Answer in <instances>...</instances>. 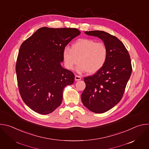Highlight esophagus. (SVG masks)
I'll return each instance as SVG.
<instances>
[{"instance_id":"34e87169","label":"esophagus","mask_w":149,"mask_h":149,"mask_svg":"<svg viewBox=\"0 0 149 149\" xmlns=\"http://www.w3.org/2000/svg\"><path fill=\"white\" fill-rule=\"evenodd\" d=\"M81 79V77L79 75H75V81H79Z\"/></svg>"}]
</instances>
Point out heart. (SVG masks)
Segmentation results:
<instances>
[{
	"label": "heart",
	"mask_w": 149,
	"mask_h": 149,
	"mask_svg": "<svg viewBox=\"0 0 149 149\" xmlns=\"http://www.w3.org/2000/svg\"><path fill=\"white\" fill-rule=\"evenodd\" d=\"M62 58L68 70H73L78 61L76 68L78 73L88 71L94 74L105 64L108 48L102 42L89 38L79 39L74 42L71 49L65 48L63 50Z\"/></svg>",
	"instance_id": "obj_1"
}]
</instances>
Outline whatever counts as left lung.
Returning a JSON list of instances; mask_svg holds the SVG:
<instances>
[{"label":"left lung","instance_id":"1","mask_svg":"<svg viewBox=\"0 0 149 149\" xmlns=\"http://www.w3.org/2000/svg\"><path fill=\"white\" fill-rule=\"evenodd\" d=\"M97 36L108 48V58L104 66L92 76L85 77L86 87L81 101L88 110L95 113L109 111L120 102L132 74L130 55L117 37L102 31H86Z\"/></svg>","mask_w":149,"mask_h":149}]
</instances>
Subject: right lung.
Wrapping results in <instances>:
<instances>
[{
	"label": "right lung",
	"instance_id": "right-lung-1",
	"mask_svg": "<svg viewBox=\"0 0 149 149\" xmlns=\"http://www.w3.org/2000/svg\"><path fill=\"white\" fill-rule=\"evenodd\" d=\"M80 33L76 28L42 27L20 45L16 63L19 91L36 113L54 111L62 102L63 88L73 84L74 73L61 62L63 50Z\"/></svg>",
	"mask_w": 149,
	"mask_h": 149
}]
</instances>
